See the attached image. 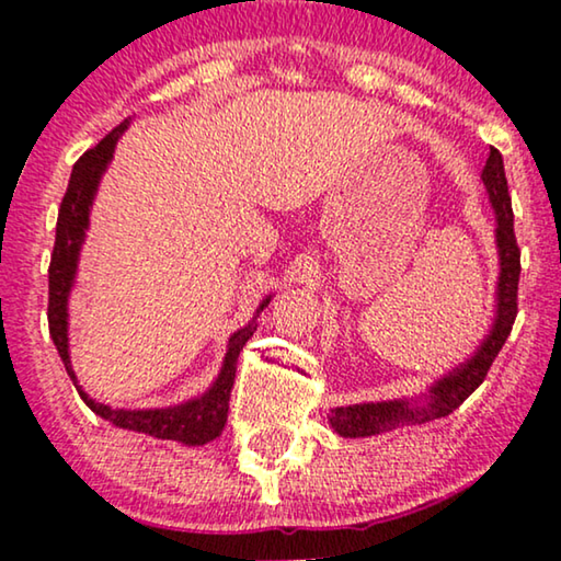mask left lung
<instances>
[{"label":"left lung","instance_id":"obj_1","mask_svg":"<svg viewBox=\"0 0 561 561\" xmlns=\"http://www.w3.org/2000/svg\"><path fill=\"white\" fill-rule=\"evenodd\" d=\"M482 183H485L490 204L495 209V244L497 257H501V275H497V306L495 321L490 334L482 340L478 352L436 380L424 403L411 401H380V403H357L340 405L329 413V424L340 436H373L382 432H393L398 426L426 424L432 419L449 416L457 405H462L470 398L503 350L508 340L513 321L518 313V275H520V250L513 232V209L508 196V181H505L503 156L495 148H490L488 163L482 168Z\"/></svg>","mask_w":561,"mask_h":561}]
</instances>
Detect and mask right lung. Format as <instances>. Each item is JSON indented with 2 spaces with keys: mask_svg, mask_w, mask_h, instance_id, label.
I'll use <instances>...</instances> for the list:
<instances>
[{
  "mask_svg": "<svg viewBox=\"0 0 561 561\" xmlns=\"http://www.w3.org/2000/svg\"><path fill=\"white\" fill-rule=\"evenodd\" d=\"M129 119L122 122L119 127H114L110 135L104 137L96 148L83 152L76 160L71 181H68L66 196L60 202L58 209V225H56V244H53L50 267H48V327L53 344H56L60 359H64L66 373L71 375L76 386V373L71 367V357H68V294L73 288L76 278V265H79V252L89 229V209L94 202L99 181L102 173L110 165L114 145H117L119 135L125 133ZM271 304V296L260 304V311ZM257 324L242 327L240 332L229 336V347L225 365H221L219 378L214 380V386L206 390L204 396L186 401L181 405H171V409H145V411H125V409H112V405L96 403L94 398L83 393L81 386H76L83 403L89 405L96 416L112 421L114 426L129 428V432H142L156 436V439H173L188 447L196 444H206L217 439L221 428L227 424V411H229V396H232L234 386V373H237V357L244 347V342L250 340Z\"/></svg>",
  "mask_w": 561,
  "mask_h": 561,
  "instance_id": "1",
  "label": "right lung"
}]
</instances>
